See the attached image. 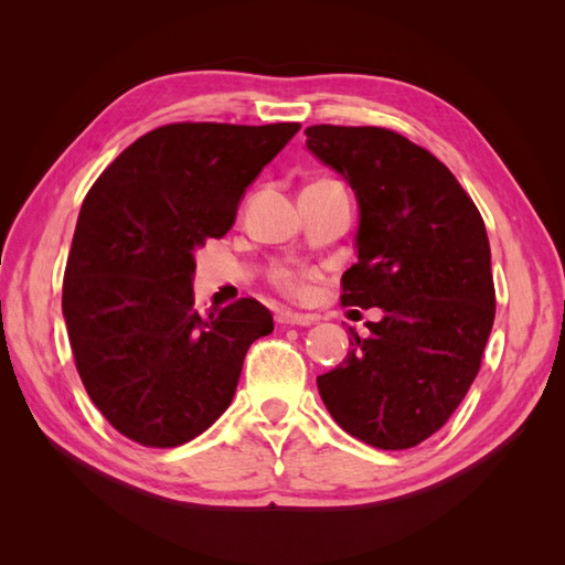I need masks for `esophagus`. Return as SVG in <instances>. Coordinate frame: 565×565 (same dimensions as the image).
I'll list each match as a JSON object with an SVG mask.
<instances>
[{"instance_id":"34e87169","label":"esophagus","mask_w":565,"mask_h":565,"mask_svg":"<svg viewBox=\"0 0 565 565\" xmlns=\"http://www.w3.org/2000/svg\"><path fill=\"white\" fill-rule=\"evenodd\" d=\"M276 322L282 324V328H306V324L316 322L313 316H306V313H292V311H278L276 313Z\"/></svg>"}]
</instances>
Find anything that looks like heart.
<instances>
[{"label":"heart","mask_w":565,"mask_h":565,"mask_svg":"<svg viewBox=\"0 0 565 565\" xmlns=\"http://www.w3.org/2000/svg\"><path fill=\"white\" fill-rule=\"evenodd\" d=\"M318 278V270L309 266L273 264L268 268V282L289 299H306L311 292V282Z\"/></svg>","instance_id":"obj_1"}]
</instances>
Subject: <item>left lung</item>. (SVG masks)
Instances as JSON below:
<instances>
[{
	"instance_id": "8db88e82",
	"label": "left lung",
	"mask_w": 565,
	"mask_h": 565,
	"mask_svg": "<svg viewBox=\"0 0 565 565\" xmlns=\"http://www.w3.org/2000/svg\"><path fill=\"white\" fill-rule=\"evenodd\" d=\"M306 146L344 177L361 204L358 264L341 306H380L367 337L318 377L334 422L382 450L434 436L481 370L494 320L483 216L450 169L384 127L313 125Z\"/></svg>"
}]
</instances>
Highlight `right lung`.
<instances>
[{
	"mask_svg": "<svg viewBox=\"0 0 565 565\" xmlns=\"http://www.w3.org/2000/svg\"><path fill=\"white\" fill-rule=\"evenodd\" d=\"M299 127L164 125L84 198L63 278L67 337L89 398L139 446L200 436L231 405L252 341L273 332L252 297L202 318L193 254L231 231L245 188Z\"/></svg>",
	"mask_w": 565,
	"mask_h": 565,
	"instance_id": "add662e5",
	"label": "right lung"
}]
</instances>
